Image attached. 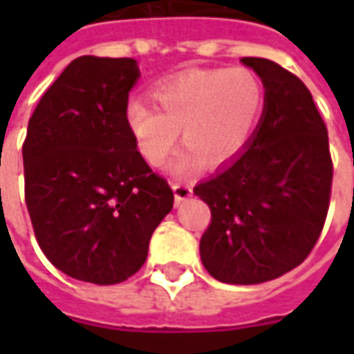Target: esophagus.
I'll return each instance as SVG.
<instances>
[{
    "label": "esophagus",
    "mask_w": 354,
    "mask_h": 354,
    "mask_svg": "<svg viewBox=\"0 0 354 354\" xmlns=\"http://www.w3.org/2000/svg\"><path fill=\"white\" fill-rule=\"evenodd\" d=\"M172 189H174V199L180 203V201H185L187 197H192L193 195V187L189 184H185V182H174L172 184Z\"/></svg>",
    "instance_id": "esophagus-1"
}]
</instances>
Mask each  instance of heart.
Listing matches in <instances>:
<instances>
[{"mask_svg":"<svg viewBox=\"0 0 354 354\" xmlns=\"http://www.w3.org/2000/svg\"><path fill=\"white\" fill-rule=\"evenodd\" d=\"M159 108L142 98L124 106V123L149 165L161 167L178 140L185 149L170 169L184 174L201 162L220 167L233 161L248 144L258 123L263 91L245 68L195 70L159 83L153 91Z\"/></svg>","mask_w":354,"mask_h":354,"instance_id":"heart-1","label":"heart"}]
</instances>
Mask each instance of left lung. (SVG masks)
<instances>
[{"label": "left lung", "instance_id": "1", "mask_svg": "<svg viewBox=\"0 0 354 354\" xmlns=\"http://www.w3.org/2000/svg\"><path fill=\"white\" fill-rule=\"evenodd\" d=\"M260 75L263 113L246 149L195 185L210 207L201 260L227 284H260L309 256L326 220L332 157L309 88L273 60L246 57Z\"/></svg>", "mask_w": 354, "mask_h": 354}]
</instances>
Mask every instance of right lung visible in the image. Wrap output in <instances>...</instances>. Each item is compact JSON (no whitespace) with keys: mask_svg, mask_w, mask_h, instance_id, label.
I'll use <instances>...</instances> for the list:
<instances>
[{"mask_svg":"<svg viewBox=\"0 0 354 354\" xmlns=\"http://www.w3.org/2000/svg\"><path fill=\"white\" fill-rule=\"evenodd\" d=\"M134 58L80 57L30 117L24 193L39 248L72 279L117 284L144 266L174 195L124 123Z\"/></svg>","mask_w":354,"mask_h":354,"instance_id":"add662e5","label":"right lung"}]
</instances>
